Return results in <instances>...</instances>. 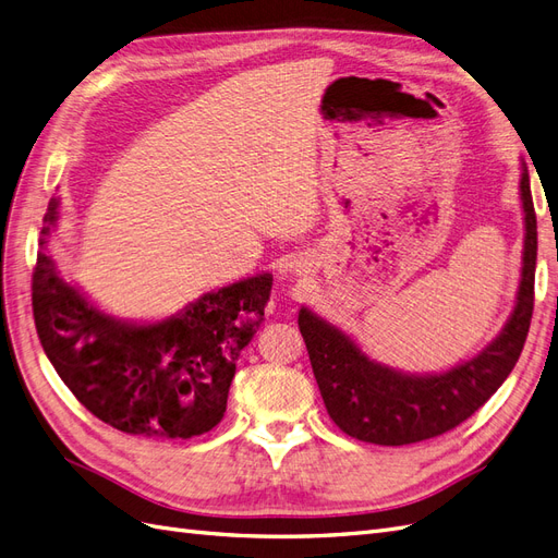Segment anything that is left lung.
Here are the masks:
<instances>
[{
    "label": "left lung",
    "instance_id": "1",
    "mask_svg": "<svg viewBox=\"0 0 558 558\" xmlns=\"http://www.w3.org/2000/svg\"><path fill=\"white\" fill-rule=\"evenodd\" d=\"M519 191L526 238L517 305L496 340L470 361L440 375H404L369 361L340 328L307 307L300 310L298 326L307 344L318 391L340 430L384 447L430 440L463 424L508 379L533 316L537 221L526 165L521 170Z\"/></svg>",
    "mask_w": 558,
    "mask_h": 558
}]
</instances>
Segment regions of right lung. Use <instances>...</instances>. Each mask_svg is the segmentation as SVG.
I'll use <instances>...</instances> for the list:
<instances>
[{
	"mask_svg": "<svg viewBox=\"0 0 558 558\" xmlns=\"http://www.w3.org/2000/svg\"><path fill=\"white\" fill-rule=\"evenodd\" d=\"M58 221L48 202L32 310L41 347L76 400L130 435L189 440L221 424L242 349L263 324L272 275L205 293L158 324L102 314L66 283L46 240Z\"/></svg>",
	"mask_w": 558,
	"mask_h": 558,
	"instance_id": "1",
	"label": "right lung"
}]
</instances>
